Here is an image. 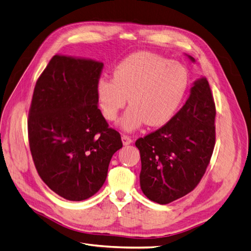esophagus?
I'll return each mask as SVG.
<instances>
[{
	"mask_svg": "<svg viewBox=\"0 0 251 251\" xmlns=\"http://www.w3.org/2000/svg\"><path fill=\"white\" fill-rule=\"evenodd\" d=\"M122 142H123L124 145H129L132 143V139L130 137L123 134V136H122Z\"/></svg>",
	"mask_w": 251,
	"mask_h": 251,
	"instance_id": "1",
	"label": "esophagus"
}]
</instances>
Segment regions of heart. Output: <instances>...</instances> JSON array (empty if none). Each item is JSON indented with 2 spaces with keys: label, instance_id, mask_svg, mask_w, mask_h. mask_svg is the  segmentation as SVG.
Returning a JSON list of instances; mask_svg holds the SVG:
<instances>
[{
  "label": "heart",
  "instance_id": "heart-1",
  "mask_svg": "<svg viewBox=\"0 0 251 251\" xmlns=\"http://www.w3.org/2000/svg\"><path fill=\"white\" fill-rule=\"evenodd\" d=\"M189 87V75L181 64L149 52H137L122 60L114 77H100L96 94L102 114L117 119L127 104L130 106L119 122L124 131L143 124L161 126L174 117Z\"/></svg>",
  "mask_w": 251,
  "mask_h": 251
}]
</instances>
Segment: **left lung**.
Here are the masks:
<instances>
[{
	"label": "left lung",
	"instance_id": "8db88e82",
	"mask_svg": "<svg viewBox=\"0 0 251 251\" xmlns=\"http://www.w3.org/2000/svg\"><path fill=\"white\" fill-rule=\"evenodd\" d=\"M215 113L209 82L201 76L193 83L183 107L168 123L137 140L141 190L151 201L170 203L201 181L215 145Z\"/></svg>",
	"mask_w": 251,
	"mask_h": 251
}]
</instances>
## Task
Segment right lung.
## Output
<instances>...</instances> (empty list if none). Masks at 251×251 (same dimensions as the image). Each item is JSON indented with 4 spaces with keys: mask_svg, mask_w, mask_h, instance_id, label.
Wrapping results in <instances>:
<instances>
[{
    "mask_svg": "<svg viewBox=\"0 0 251 251\" xmlns=\"http://www.w3.org/2000/svg\"><path fill=\"white\" fill-rule=\"evenodd\" d=\"M102 62L55 55L38 78L28 114V139L38 174L56 194L72 201L102 187L120 133L98 108Z\"/></svg>",
    "mask_w": 251,
    "mask_h": 251,
    "instance_id": "right-lung-1",
    "label": "right lung"
}]
</instances>
